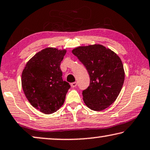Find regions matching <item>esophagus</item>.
<instances>
[{
  "label": "esophagus",
  "instance_id": "esophagus-1",
  "mask_svg": "<svg viewBox=\"0 0 150 150\" xmlns=\"http://www.w3.org/2000/svg\"><path fill=\"white\" fill-rule=\"evenodd\" d=\"M76 86H77V82H74L71 83V86H72V88H74V87H76Z\"/></svg>",
  "mask_w": 150,
  "mask_h": 150
}]
</instances>
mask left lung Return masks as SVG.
<instances>
[{"label":"left lung","mask_w":150,"mask_h":150,"mask_svg":"<svg viewBox=\"0 0 150 150\" xmlns=\"http://www.w3.org/2000/svg\"><path fill=\"white\" fill-rule=\"evenodd\" d=\"M72 52L84 64L90 76L89 86L82 92L85 105L96 111L107 109L118 97L125 80L120 57L100 44L79 46Z\"/></svg>","instance_id":"1"}]
</instances>
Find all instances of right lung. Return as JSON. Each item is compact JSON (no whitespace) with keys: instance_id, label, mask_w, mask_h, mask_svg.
<instances>
[{"instance_id":"1","label":"right lung","mask_w":150,"mask_h":150,"mask_svg":"<svg viewBox=\"0 0 150 150\" xmlns=\"http://www.w3.org/2000/svg\"><path fill=\"white\" fill-rule=\"evenodd\" d=\"M66 53V50L45 48L32 57L23 70L25 95L33 107L44 114L57 111L70 88L69 83L62 80L59 67Z\"/></svg>"}]
</instances>
